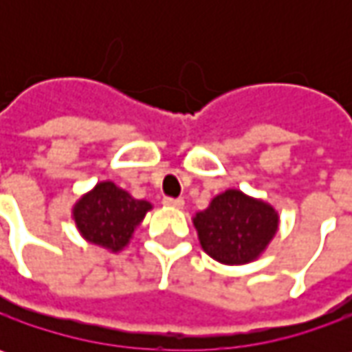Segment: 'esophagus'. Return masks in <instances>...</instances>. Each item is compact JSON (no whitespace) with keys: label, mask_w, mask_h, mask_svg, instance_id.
I'll list each match as a JSON object with an SVG mask.
<instances>
[{"label":"esophagus","mask_w":352,"mask_h":352,"mask_svg":"<svg viewBox=\"0 0 352 352\" xmlns=\"http://www.w3.org/2000/svg\"><path fill=\"white\" fill-rule=\"evenodd\" d=\"M162 204H164L166 208H182L184 199H180V197H164Z\"/></svg>","instance_id":"1"}]
</instances>
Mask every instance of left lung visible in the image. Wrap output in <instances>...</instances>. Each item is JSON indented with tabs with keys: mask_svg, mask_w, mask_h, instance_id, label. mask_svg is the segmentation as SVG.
<instances>
[{
	"mask_svg": "<svg viewBox=\"0 0 352 352\" xmlns=\"http://www.w3.org/2000/svg\"><path fill=\"white\" fill-rule=\"evenodd\" d=\"M194 225L201 249L223 264L254 261L278 231V213L261 199L227 190L196 213Z\"/></svg>",
	"mask_w": 352,
	"mask_h": 352,
	"instance_id": "8db88e82",
	"label": "left lung"
}]
</instances>
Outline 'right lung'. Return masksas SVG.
<instances>
[{"label": "right lung", "instance_id": "add662e5", "mask_svg": "<svg viewBox=\"0 0 352 352\" xmlns=\"http://www.w3.org/2000/svg\"><path fill=\"white\" fill-rule=\"evenodd\" d=\"M151 204L131 197L113 182L98 184L74 206V221L82 236L105 249L121 250Z\"/></svg>", "mask_w": 352, "mask_h": 352}]
</instances>
